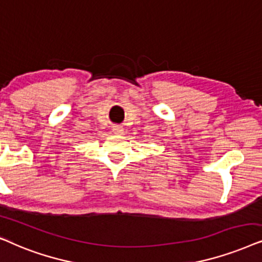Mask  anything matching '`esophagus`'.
<instances>
[{
    "label": "esophagus",
    "instance_id": "obj_1",
    "mask_svg": "<svg viewBox=\"0 0 262 262\" xmlns=\"http://www.w3.org/2000/svg\"><path fill=\"white\" fill-rule=\"evenodd\" d=\"M113 132H114L115 134H117V135L123 134V127H122V125H114Z\"/></svg>",
    "mask_w": 262,
    "mask_h": 262
}]
</instances>
